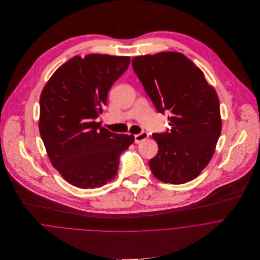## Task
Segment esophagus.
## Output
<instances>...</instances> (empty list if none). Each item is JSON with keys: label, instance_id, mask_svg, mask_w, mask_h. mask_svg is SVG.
<instances>
[{"label": "esophagus", "instance_id": "34e87169", "mask_svg": "<svg viewBox=\"0 0 260 260\" xmlns=\"http://www.w3.org/2000/svg\"><path fill=\"white\" fill-rule=\"evenodd\" d=\"M148 137V133H146V132H142V133H140V134H137V135L134 136V138H135V143L138 144V143L144 141L145 139H147Z\"/></svg>", "mask_w": 260, "mask_h": 260}]
</instances>
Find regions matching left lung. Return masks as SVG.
I'll return each mask as SVG.
<instances>
[{"label":"left lung","mask_w":260,"mask_h":260,"mask_svg":"<svg viewBox=\"0 0 260 260\" xmlns=\"http://www.w3.org/2000/svg\"><path fill=\"white\" fill-rule=\"evenodd\" d=\"M132 66L157 111L170 112V131L152 135L158 144L149 161L153 175L170 184L193 180L210 162L221 133L215 89L178 52L137 56Z\"/></svg>","instance_id":"8db88e82"}]
</instances>
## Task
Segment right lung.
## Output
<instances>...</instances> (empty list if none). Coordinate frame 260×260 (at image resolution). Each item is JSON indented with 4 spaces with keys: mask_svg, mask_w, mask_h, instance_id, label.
I'll use <instances>...</instances> for the list:
<instances>
[{
    "mask_svg": "<svg viewBox=\"0 0 260 260\" xmlns=\"http://www.w3.org/2000/svg\"><path fill=\"white\" fill-rule=\"evenodd\" d=\"M130 57L90 54L60 66L40 97L39 130L54 168L70 184L93 189L117 175L119 157L133 135L112 133L96 119Z\"/></svg>",
    "mask_w": 260,
    "mask_h": 260,
    "instance_id": "right-lung-1",
    "label": "right lung"
}]
</instances>
